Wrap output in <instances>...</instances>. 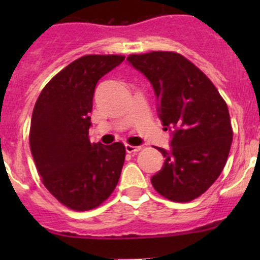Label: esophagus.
<instances>
[{
    "label": "esophagus",
    "mask_w": 260,
    "mask_h": 260,
    "mask_svg": "<svg viewBox=\"0 0 260 260\" xmlns=\"http://www.w3.org/2000/svg\"><path fill=\"white\" fill-rule=\"evenodd\" d=\"M141 149L140 146H131V145H125V152L127 153H136Z\"/></svg>",
    "instance_id": "34e87169"
}]
</instances>
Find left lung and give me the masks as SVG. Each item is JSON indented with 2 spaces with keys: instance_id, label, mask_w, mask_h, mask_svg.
<instances>
[{
  "instance_id": "1",
  "label": "left lung",
  "mask_w": 260,
  "mask_h": 260,
  "mask_svg": "<svg viewBox=\"0 0 260 260\" xmlns=\"http://www.w3.org/2000/svg\"><path fill=\"white\" fill-rule=\"evenodd\" d=\"M149 80L158 117L171 131V148L151 177L154 190L175 203L203 195L221 174L233 142L228 106L211 80L177 52L152 51L127 57Z\"/></svg>"
}]
</instances>
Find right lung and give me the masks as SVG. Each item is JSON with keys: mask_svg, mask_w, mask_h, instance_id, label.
<instances>
[{"mask_svg": "<svg viewBox=\"0 0 260 260\" xmlns=\"http://www.w3.org/2000/svg\"><path fill=\"white\" fill-rule=\"evenodd\" d=\"M122 55H85L46 84L34 107L30 148L43 183L62 205L77 211L96 208L111 196L124 164L120 142L89 140L93 95L102 77Z\"/></svg>", "mask_w": 260, "mask_h": 260, "instance_id": "right-lung-1", "label": "right lung"}]
</instances>
